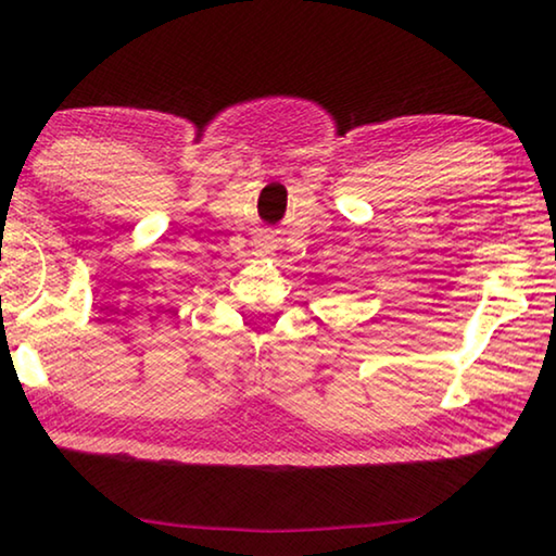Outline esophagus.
<instances>
[{"mask_svg": "<svg viewBox=\"0 0 556 556\" xmlns=\"http://www.w3.org/2000/svg\"><path fill=\"white\" fill-rule=\"evenodd\" d=\"M262 244H265V248H269V242H262Z\"/></svg>", "mask_w": 556, "mask_h": 556, "instance_id": "1", "label": "esophagus"}]
</instances>
